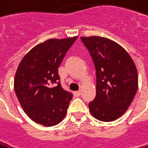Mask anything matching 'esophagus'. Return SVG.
Segmentation results:
<instances>
[{"instance_id":"34e87169","label":"esophagus","mask_w":148,"mask_h":148,"mask_svg":"<svg viewBox=\"0 0 148 148\" xmlns=\"http://www.w3.org/2000/svg\"><path fill=\"white\" fill-rule=\"evenodd\" d=\"M81 94V91H77V92H74V95L75 96H77H77H79Z\"/></svg>"}]
</instances>
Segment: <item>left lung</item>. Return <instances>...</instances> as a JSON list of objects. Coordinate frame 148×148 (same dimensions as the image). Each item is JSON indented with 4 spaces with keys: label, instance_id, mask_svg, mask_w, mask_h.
Returning <instances> with one entry per match:
<instances>
[{
    "label": "left lung",
    "instance_id": "1",
    "mask_svg": "<svg viewBox=\"0 0 148 148\" xmlns=\"http://www.w3.org/2000/svg\"><path fill=\"white\" fill-rule=\"evenodd\" d=\"M96 71V96L89 103L91 114L112 122L128 109L138 90V71L130 55L120 45L103 37H81Z\"/></svg>",
    "mask_w": 148,
    "mask_h": 148
}]
</instances>
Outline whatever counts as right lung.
I'll return each mask as SVG.
<instances>
[{"mask_svg":"<svg viewBox=\"0 0 148 148\" xmlns=\"http://www.w3.org/2000/svg\"><path fill=\"white\" fill-rule=\"evenodd\" d=\"M77 39L47 40L32 48L18 65L14 79L16 97L37 123L54 126L66 116L73 95L62 87L58 68Z\"/></svg>","mask_w":148,"mask_h":148,"instance_id":"1","label":"right lung"}]
</instances>
